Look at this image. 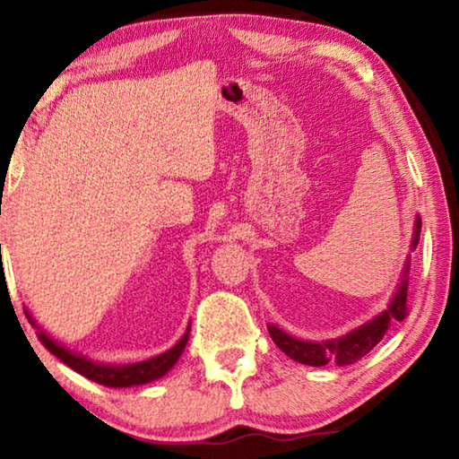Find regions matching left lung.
Listing matches in <instances>:
<instances>
[{
	"label": "left lung",
	"instance_id": "obj_1",
	"mask_svg": "<svg viewBox=\"0 0 459 459\" xmlns=\"http://www.w3.org/2000/svg\"><path fill=\"white\" fill-rule=\"evenodd\" d=\"M419 232H421V219L415 222V237H413V248H417L419 243ZM407 271L405 269V279H403L397 293L388 306L386 312L377 316L375 320L360 325V328L352 330L346 336L338 340H328V342H304L290 336L283 330H279L277 325H267L269 336L275 344L281 348V351L290 356V359L298 360L301 364H307V367H324V364H338V367H346V364H354L360 360L364 354H368L372 348H375L380 340H383L385 332L388 330L391 322H403L409 314L407 306Z\"/></svg>",
	"mask_w": 459,
	"mask_h": 459
}]
</instances>
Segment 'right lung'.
<instances>
[{
  "label": "right lung",
  "instance_id": "obj_1",
  "mask_svg": "<svg viewBox=\"0 0 459 459\" xmlns=\"http://www.w3.org/2000/svg\"><path fill=\"white\" fill-rule=\"evenodd\" d=\"M30 322H32V317H30ZM188 333H190V328L186 330L182 340L178 342L174 348H169L168 352L153 356V359L143 360V362L126 364V367H111V364L92 362L89 359H84V356H81V354L66 351V348L58 344V342H54L50 336H46L42 330H38V340H40L42 344L48 348L54 356H56V359L65 362L66 367H71L73 370L79 372V375L87 377L89 380H92V383L121 388V386L145 385V383H150V380L164 377L166 372L178 362V359H180V354L184 352L186 344H188Z\"/></svg>",
  "mask_w": 459,
  "mask_h": 459
}]
</instances>
